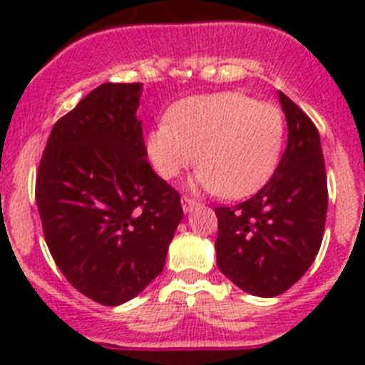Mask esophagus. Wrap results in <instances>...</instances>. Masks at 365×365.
<instances>
[{
	"instance_id": "34e87169",
	"label": "esophagus",
	"mask_w": 365,
	"mask_h": 365,
	"mask_svg": "<svg viewBox=\"0 0 365 365\" xmlns=\"http://www.w3.org/2000/svg\"><path fill=\"white\" fill-rule=\"evenodd\" d=\"M182 206H183V212L190 213L194 208H197V206H200V203H197V201H194L192 197L183 196V197H182Z\"/></svg>"
}]
</instances>
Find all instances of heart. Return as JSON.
Returning <instances> with one entry per match:
<instances>
[{
	"label": "heart",
	"mask_w": 365,
	"mask_h": 365,
	"mask_svg": "<svg viewBox=\"0 0 365 365\" xmlns=\"http://www.w3.org/2000/svg\"><path fill=\"white\" fill-rule=\"evenodd\" d=\"M150 132L146 150L157 175L176 178L200 162L194 189L244 197L259 189L281 159V109L237 91L197 95L178 102Z\"/></svg>",
	"instance_id": "1"
}]
</instances>
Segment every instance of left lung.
Instances as JSON below:
<instances>
[{
  "label": "left lung",
  "mask_w": 365,
  "mask_h": 365,
  "mask_svg": "<svg viewBox=\"0 0 365 365\" xmlns=\"http://www.w3.org/2000/svg\"><path fill=\"white\" fill-rule=\"evenodd\" d=\"M288 145L267 185L237 206H217L219 270L245 293L277 297L309 270L325 231L327 173L318 128L279 91Z\"/></svg>",
  "instance_id": "left-lung-1"
}]
</instances>
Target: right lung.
<instances>
[{
  "instance_id": "right-lung-1",
  "label": "right lung",
  "mask_w": 365,
  "mask_h": 365,
  "mask_svg": "<svg viewBox=\"0 0 365 365\" xmlns=\"http://www.w3.org/2000/svg\"><path fill=\"white\" fill-rule=\"evenodd\" d=\"M141 83H104L56 121L36 175L43 237L65 279L102 305L138 297L164 268L183 217L148 164Z\"/></svg>"
}]
</instances>
